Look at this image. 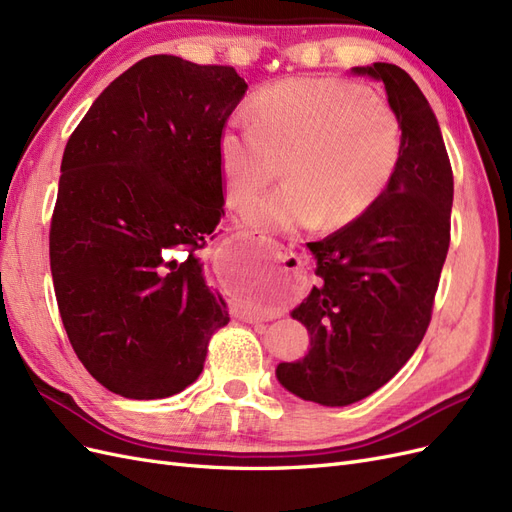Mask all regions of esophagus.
<instances>
[{"instance_id":"34e87169","label":"esophagus","mask_w":512,"mask_h":512,"mask_svg":"<svg viewBox=\"0 0 512 512\" xmlns=\"http://www.w3.org/2000/svg\"><path fill=\"white\" fill-rule=\"evenodd\" d=\"M275 258L282 262V277H280V286H277L280 288V297L284 301L297 299L301 290L305 288V271L299 256H294L292 252L280 247V250H275Z\"/></svg>"}]
</instances>
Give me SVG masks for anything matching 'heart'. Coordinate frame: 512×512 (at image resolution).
Returning a JSON list of instances; mask_svg holds the SVG:
<instances>
[{"mask_svg":"<svg viewBox=\"0 0 512 512\" xmlns=\"http://www.w3.org/2000/svg\"><path fill=\"white\" fill-rule=\"evenodd\" d=\"M250 117L232 119L218 156L230 207H245L280 175L286 185L243 213L256 230L342 228L389 190L404 149L393 108L344 79H292L262 89Z\"/></svg>","mask_w":512,"mask_h":512,"instance_id":"obj_1","label":"heart"}]
</instances>
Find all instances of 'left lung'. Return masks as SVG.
<instances>
[{
	"mask_svg": "<svg viewBox=\"0 0 512 512\" xmlns=\"http://www.w3.org/2000/svg\"><path fill=\"white\" fill-rule=\"evenodd\" d=\"M382 81L404 149L389 190L359 220L307 247L320 284L292 309L309 352L277 380L320 406L354 404L389 382L423 342L451 243L453 168L438 119L406 70L352 68Z\"/></svg>",
	"mask_w": 512,
	"mask_h": 512,
	"instance_id": "left-lung-1",
	"label": "left lung"
}]
</instances>
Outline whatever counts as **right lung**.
I'll return each mask as SVG.
<instances>
[{
    "mask_svg": "<svg viewBox=\"0 0 512 512\" xmlns=\"http://www.w3.org/2000/svg\"><path fill=\"white\" fill-rule=\"evenodd\" d=\"M245 89L230 66L151 55L68 138L49 232L55 297L79 361L121 397L183 391L230 320L198 252L224 215L218 141Z\"/></svg>",
    "mask_w": 512,
    "mask_h": 512,
    "instance_id": "right-lung-1",
    "label": "right lung"
}]
</instances>
